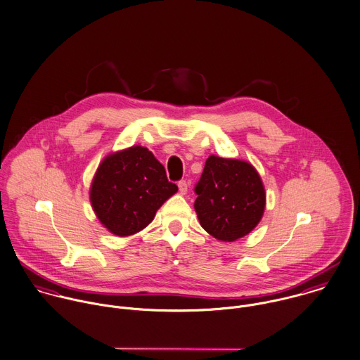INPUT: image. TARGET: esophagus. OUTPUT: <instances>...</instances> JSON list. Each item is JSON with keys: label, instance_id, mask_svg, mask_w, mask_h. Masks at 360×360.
Returning <instances> with one entry per match:
<instances>
[{"label": "esophagus", "instance_id": "obj_1", "mask_svg": "<svg viewBox=\"0 0 360 360\" xmlns=\"http://www.w3.org/2000/svg\"><path fill=\"white\" fill-rule=\"evenodd\" d=\"M177 186H179V191H180V194H187V190H188V184H187V181L186 180H180L179 183H177Z\"/></svg>", "mask_w": 360, "mask_h": 360}]
</instances>
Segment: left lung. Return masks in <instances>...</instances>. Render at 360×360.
Masks as SVG:
<instances>
[{
  "label": "left lung",
  "instance_id": "left-lung-1",
  "mask_svg": "<svg viewBox=\"0 0 360 360\" xmlns=\"http://www.w3.org/2000/svg\"><path fill=\"white\" fill-rule=\"evenodd\" d=\"M194 193L200 224L215 239H240L262 218L264 186L257 170L247 162L211 155Z\"/></svg>",
  "mask_w": 360,
  "mask_h": 360
}]
</instances>
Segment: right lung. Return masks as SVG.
I'll use <instances>...</instances> for the list:
<instances>
[{
	"mask_svg": "<svg viewBox=\"0 0 360 360\" xmlns=\"http://www.w3.org/2000/svg\"><path fill=\"white\" fill-rule=\"evenodd\" d=\"M176 191L163 165L150 150L136 145L101 163L92 181L91 202L102 225L122 238L146 228Z\"/></svg>",
	"mask_w": 360,
	"mask_h": 360,
	"instance_id": "right-lung-1",
	"label": "right lung"
}]
</instances>
